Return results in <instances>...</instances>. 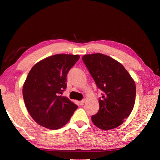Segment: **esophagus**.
Returning <instances> with one entry per match:
<instances>
[{
  "mask_svg": "<svg viewBox=\"0 0 160 160\" xmlns=\"http://www.w3.org/2000/svg\"><path fill=\"white\" fill-rule=\"evenodd\" d=\"M84 103H85V100H82V101H79V104H80L81 105H83Z\"/></svg>",
  "mask_w": 160,
  "mask_h": 160,
  "instance_id": "obj_1",
  "label": "esophagus"
}]
</instances>
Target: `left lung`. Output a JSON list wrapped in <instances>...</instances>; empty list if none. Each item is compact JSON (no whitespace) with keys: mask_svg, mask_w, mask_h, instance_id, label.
I'll list each match as a JSON object with an SVG mask.
<instances>
[{"mask_svg":"<svg viewBox=\"0 0 160 160\" xmlns=\"http://www.w3.org/2000/svg\"><path fill=\"white\" fill-rule=\"evenodd\" d=\"M82 59L98 88L103 92L92 122L103 130L118 128L133 110L136 94L134 80L119 62L108 55H85Z\"/></svg>","mask_w":160,"mask_h":160,"instance_id":"obj_1","label":"left lung"}]
</instances>
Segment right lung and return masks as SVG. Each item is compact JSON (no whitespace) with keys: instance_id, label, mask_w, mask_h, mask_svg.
Listing matches in <instances>:
<instances>
[{"instance_id":"1","label":"right lung","mask_w":160,"mask_h":160,"mask_svg":"<svg viewBox=\"0 0 160 160\" xmlns=\"http://www.w3.org/2000/svg\"><path fill=\"white\" fill-rule=\"evenodd\" d=\"M79 55L57 54L40 61L28 72L22 95L32 118L50 129L62 128L69 122L77 105L61 96L67 88V75L79 60Z\"/></svg>"}]
</instances>
